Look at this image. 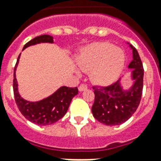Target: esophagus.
<instances>
[{
    "mask_svg": "<svg viewBox=\"0 0 161 161\" xmlns=\"http://www.w3.org/2000/svg\"><path fill=\"white\" fill-rule=\"evenodd\" d=\"M87 88H88V86L86 85V84H81L80 86L78 87V90H79V91H85Z\"/></svg>",
    "mask_w": 161,
    "mask_h": 161,
    "instance_id": "34e87169",
    "label": "esophagus"
}]
</instances>
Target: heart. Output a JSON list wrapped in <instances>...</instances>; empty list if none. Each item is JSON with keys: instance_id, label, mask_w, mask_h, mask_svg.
<instances>
[{"instance_id": "heart-1", "label": "heart", "mask_w": 161, "mask_h": 161, "mask_svg": "<svg viewBox=\"0 0 161 161\" xmlns=\"http://www.w3.org/2000/svg\"><path fill=\"white\" fill-rule=\"evenodd\" d=\"M82 70H91V77L97 84L108 85L115 82L123 70V51L107 42H96L84 46L78 57Z\"/></svg>"}]
</instances>
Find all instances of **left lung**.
<instances>
[{
  "label": "left lung",
  "mask_w": 161,
  "mask_h": 161,
  "mask_svg": "<svg viewBox=\"0 0 161 161\" xmlns=\"http://www.w3.org/2000/svg\"><path fill=\"white\" fill-rule=\"evenodd\" d=\"M133 59L128 68L132 69L134 84L127 91L121 86L120 80L108 87H93L94 104L93 116L107 126L120 125L128 120L136 111L142 99L144 70L137 50L132 46Z\"/></svg>",
  "instance_id": "1"
}]
</instances>
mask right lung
<instances>
[{
	"label": "right lung",
	"mask_w": 161,
	"mask_h": 161,
	"mask_svg": "<svg viewBox=\"0 0 161 161\" xmlns=\"http://www.w3.org/2000/svg\"><path fill=\"white\" fill-rule=\"evenodd\" d=\"M40 43H53V38L50 35H40L34 38L29 42H27L24 46L23 50L30 46H33ZM20 54L18 57L14 67V99L19 108V110L21 112L25 117L28 121L38 125H51L58 121L66 114L68 108L72 98L77 95L78 90L77 87L70 88L66 86L60 87L53 95L48 97L42 99L38 102H29L25 100L20 97L18 91V83L16 79L15 70L17 65L19 64V59Z\"/></svg>",
	"instance_id": "1"
}]
</instances>
